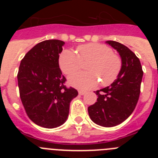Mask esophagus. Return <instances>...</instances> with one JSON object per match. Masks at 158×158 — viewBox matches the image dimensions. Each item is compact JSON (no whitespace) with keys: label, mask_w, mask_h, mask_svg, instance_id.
<instances>
[{"label":"esophagus","mask_w":158,"mask_h":158,"mask_svg":"<svg viewBox=\"0 0 158 158\" xmlns=\"http://www.w3.org/2000/svg\"><path fill=\"white\" fill-rule=\"evenodd\" d=\"M85 93H86V92L85 91H83V90H79V91H78V93H79V94H80V95L85 94Z\"/></svg>","instance_id":"obj_1"}]
</instances>
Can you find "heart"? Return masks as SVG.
<instances>
[{
  "label": "heart",
  "mask_w": 158,
  "mask_h": 158,
  "mask_svg": "<svg viewBox=\"0 0 158 158\" xmlns=\"http://www.w3.org/2000/svg\"><path fill=\"white\" fill-rule=\"evenodd\" d=\"M78 55L73 51L65 50L59 58V66L65 74L72 75L86 65L88 72L78 73L69 78L71 85L80 89H89L98 84L109 85L118 76L123 61L118 54L110 47L101 43H88L77 48Z\"/></svg>",
  "instance_id": "heart-1"
}]
</instances>
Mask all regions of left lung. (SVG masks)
<instances>
[{
    "label": "left lung",
    "mask_w": 158,
    "mask_h": 158,
    "mask_svg": "<svg viewBox=\"0 0 158 158\" xmlns=\"http://www.w3.org/2000/svg\"><path fill=\"white\" fill-rule=\"evenodd\" d=\"M115 48L123 61L118 78L110 86L96 91V102L88 107L95 123L111 127L120 124L133 112L139 101L143 71L135 53L122 43L107 41Z\"/></svg>",
    "instance_id": "obj_1"
}]
</instances>
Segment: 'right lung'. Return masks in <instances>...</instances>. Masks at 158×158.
I'll return each instance as SVG.
<instances>
[{
	"label": "right lung",
	"instance_id": "right-lung-1",
	"mask_svg": "<svg viewBox=\"0 0 158 158\" xmlns=\"http://www.w3.org/2000/svg\"><path fill=\"white\" fill-rule=\"evenodd\" d=\"M64 42L49 40L38 43L25 54L17 73L19 96L31 120L40 127L54 128L66 120L69 103L78 92L65 85L59 68Z\"/></svg>",
	"mask_w": 158,
	"mask_h": 158
}]
</instances>
